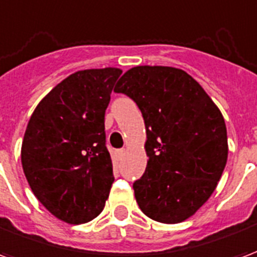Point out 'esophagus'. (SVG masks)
I'll use <instances>...</instances> for the list:
<instances>
[{
	"mask_svg": "<svg viewBox=\"0 0 257 257\" xmlns=\"http://www.w3.org/2000/svg\"><path fill=\"white\" fill-rule=\"evenodd\" d=\"M125 154V149H121V150L115 151V157H117V160H121Z\"/></svg>",
	"mask_w": 257,
	"mask_h": 257,
	"instance_id": "34e87169",
	"label": "esophagus"
}]
</instances>
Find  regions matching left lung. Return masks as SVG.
<instances>
[{
  "instance_id": "1",
  "label": "left lung",
  "mask_w": 257,
  "mask_h": 257,
  "mask_svg": "<svg viewBox=\"0 0 257 257\" xmlns=\"http://www.w3.org/2000/svg\"><path fill=\"white\" fill-rule=\"evenodd\" d=\"M142 111L149 157L134 183L146 216L175 224L209 199L228 156L227 129L219 107L183 70L167 66L129 68L114 88Z\"/></svg>"
}]
</instances>
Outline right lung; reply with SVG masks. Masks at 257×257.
Wrapping results in <instances>:
<instances>
[{
	"label": "right lung",
	"instance_id": "right-lung-1",
	"mask_svg": "<svg viewBox=\"0 0 257 257\" xmlns=\"http://www.w3.org/2000/svg\"><path fill=\"white\" fill-rule=\"evenodd\" d=\"M122 70L75 71L42 99L26 128L22 167L31 191L53 216L82 224L108 198L112 162L104 112Z\"/></svg>",
	"mask_w": 257,
	"mask_h": 257
}]
</instances>
